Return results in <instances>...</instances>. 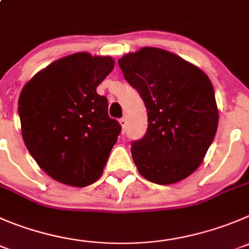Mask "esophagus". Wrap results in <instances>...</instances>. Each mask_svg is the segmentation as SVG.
I'll use <instances>...</instances> for the list:
<instances>
[{
    "instance_id": "34e87169",
    "label": "esophagus",
    "mask_w": 249,
    "mask_h": 249,
    "mask_svg": "<svg viewBox=\"0 0 249 249\" xmlns=\"http://www.w3.org/2000/svg\"><path fill=\"white\" fill-rule=\"evenodd\" d=\"M118 122H120L121 127H122V131L123 132L126 131V126H127V120H126V118H124V117L120 118V121H118Z\"/></svg>"
}]
</instances>
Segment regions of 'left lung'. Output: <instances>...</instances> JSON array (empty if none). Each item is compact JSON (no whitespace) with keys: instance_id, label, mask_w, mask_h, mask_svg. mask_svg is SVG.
Masks as SVG:
<instances>
[{"instance_id":"8db88e82","label":"left lung","mask_w":249,"mask_h":249,"mask_svg":"<svg viewBox=\"0 0 249 249\" xmlns=\"http://www.w3.org/2000/svg\"><path fill=\"white\" fill-rule=\"evenodd\" d=\"M127 82L148 111V131L132 144L139 174L158 184H172L203 162L219 124L209 77L193 63L159 47H142L118 60Z\"/></svg>"}]
</instances>
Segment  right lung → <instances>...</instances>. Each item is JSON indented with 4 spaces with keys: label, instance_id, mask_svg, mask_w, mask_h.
<instances>
[{
    "label": "right lung",
    "instance_id": "1",
    "mask_svg": "<svg viewBox=\"0 0 249 249\" xmlns=\"http://www.w3.org/2000/svg\"><path fill=\"white\" fill-rule=\"evenodd\" d=\"M115 60L77 52L56 60L23 87L18 100L25 146L51 178L85 187L101 177L121 126L96 93Z\"/></svg>",
    "mask_w": 249,
    "mask_h": 249
}]
</instances>
